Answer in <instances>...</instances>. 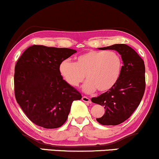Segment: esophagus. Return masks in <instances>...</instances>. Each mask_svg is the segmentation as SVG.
<instances>
[{"mask_svg":"<svg viewBox=\"0 0 159 159\" xmlns=\"http://www.w3.org/2000/svg\"><path fill=\"white\" fill-rule=\"evenodd\" d=\"M82 100H83V102H87V103H91V100H90V98H88V97H86V96L82 97Z\"/></svg>","mask_w":159,"mask_h":159,"instance_id":"34e87169","label":"esophagus"}]
</instances>
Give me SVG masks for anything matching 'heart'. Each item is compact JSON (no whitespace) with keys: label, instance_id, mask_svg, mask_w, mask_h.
I'll return each mask as SVG.
<instances>
[{"label":"heart","instance_id":"b5f03b06","mask_svg":"<svg viewBox=\"0 0 159 159\" xmlns=\"http://www.w3.org/2000/svg\"><path fill=\"white\" fill-rule=\"evenodd\" d=\"M122 65L120 56L114 51H89L77 56L74 63L63 61L59 71L70 86H78L86 76L88 80L83 87L85 92L93 93L97 89L104 93L117 83Z\"/></svg>","mask_w":159,"mask_h":159}]
</instances>
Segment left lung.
I'll return each instance as SVG.
<instances>
[{"label": "left lung", "instance_id": "8db88e82", "mask_svg": "<svg viewBox=\"0 0 159 159\" xmlns=\"http://www.w3.org/2000/svg\"><path fill=\"white\" fill-rule=\"evenodd\" d=\"M100 49L117 51L121 55L124 65L113 88L98 97L92 98V102L105 107L104 115L96 119L99 124L118 125L130 117L144 95V61L132 48L125 44H115Z\"/></svg>", "mask_w": 159, "mask_h": 159}]
</instances>
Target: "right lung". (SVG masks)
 <instances>
[{"instance_id":"add662e5","label":"right lung","mask_w":159,"mask_h":159,"mask_svg":"<svg viewBox=\"0 0 159 159\" xmlns=\"http://www.w3.org/2000/svg\"><path fill=\"white\" fill-rule=\"evenodd\" d=\"M76 52L66 48L33 45L15 66L14 93L25 115L36 125L58 128L66 122L75 100L82 95L61 76L59 65Z\"/></svg>"}]
</instances>
